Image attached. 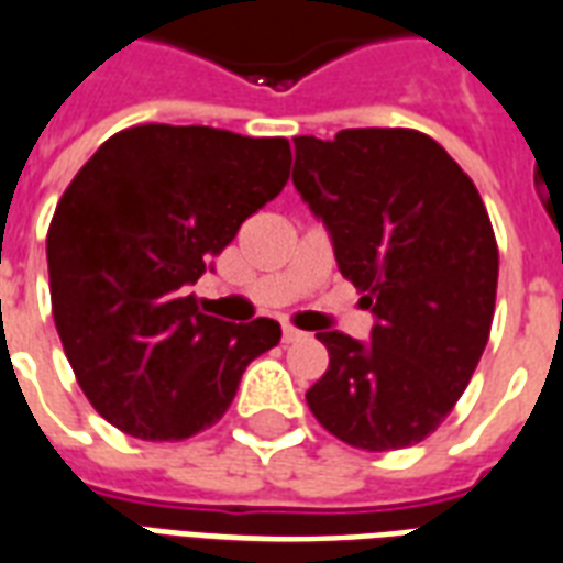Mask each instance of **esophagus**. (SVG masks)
<instances>
[{
  "label": "esophagus",
  "instance_id": "34e87169",
  "mask_svg": "<svg viewBox=\"0 0 563 563\" xmlns=\"http://www.w3.org/2000/svg\"><path fill=\"white\" fill-rule=\"evenodd\" d=\"M301 340H307L303 331H298L292 324H283V343H301Z\"/></svg>",
  "mask_w": 563,
  "mask_h": 563
}]
</instances>
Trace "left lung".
Segmentation results:
<instances>
[{
  "mask_svg": "<svg viewBox=\"0 0 563 563\" xmlns=\"http://www.w3.org/2000/svg\"><path fill=\"white\" fill-rule=\"evenodd\" d=\"M292 181L376 313L373 343L319 334L331 361L307 406L352 448H411L451 415L489 340L498 244L486 206L451 154L411 128L295 136Z\"/></svg>",
  "mask_w": 563,
  "mask_h": 563,
  "instance_id": "left-lung-1",
  "label": "left lung"
}]
</instances>
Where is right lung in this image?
<instances>
[{
  "instance_id": "1",
  "label": "right lung",
  "mask_w": 563,
  "mask_h": 563,
  "mask_svg": "<svg viewBox=\"0 0 563 563\" xmlns=\"http://www.w3.org/2000/svg\"><path fill=\"white\" fill-rule=\"evenodd\" d=\"M283 136L136 124L112 133L47 229L49 301L82 394L115 430L185 441L214 427L280 324L220 322L190 283L289 181Z\"/></svg>"
}]
</instances>
